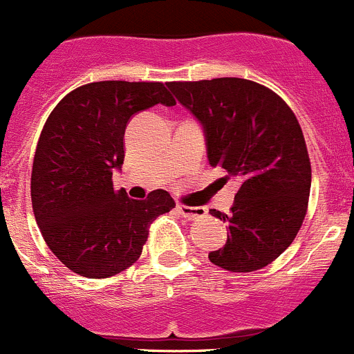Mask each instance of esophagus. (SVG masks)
Segmentation results:
<instances>
[{"label": "esophagus", "mask_w": 354, "mask_h": 354, "mask_svg": "<svg viewBox=\"0 0 354 354\" xmlns=\"http://www.w3.org/2000/svg\"><path fill=\"white\" fill-rule=\"evenodd\" d=\"M177 209L180 212V215L187 220H196L201 218L206 215L205 206H187V205H177Z\"/></svg>", "instance_id": "1"}]
</instances>
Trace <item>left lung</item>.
<instances>
[{
    "instance_id": "left-lung-1",
    "label": "left lung",
    "mask_w": 354,
    "mask_h": 354,
    "mask_svg": "<svg viewBox=\"0 0 354 354\" xmlns=\"http://www.w3.org/2000/svg\"><path fill=\"white\" fill-rule=\"evenodd\" d=\"M177 101L205 132L212 167L241 182L229 215L225 246L209 261L229 272H254L295 241L308 208L311 165L296 115L281 96L237 77L169 82Z\"/></svg>"
}]
</instances>
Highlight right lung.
Returning <instances> with one entry per match:
<instances>
[{"instance_id":"add662e5","label":"right lung","mask_w":354,"mask_h":354,"mask_svg":"<svg viewBox=\"0 0 354 354\" xmlns=\"http://www.w3.org/2000/svg\"><path fill=\"white\" fill-rule=\"evenodd\" d=\"M158 103L176 104L162 82L101 80L66 94L44 124L30 177L34 216L55 257L82 277L131 267L149 223L176 206L163 189L131 199L111 180L124 163L129 120Z\"/></svg>"}]
</instances>
